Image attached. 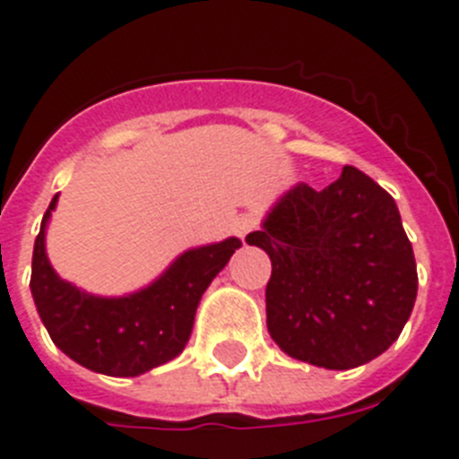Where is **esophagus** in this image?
Segmentation results:
<instances>
[{"label": "esophagus", "mask_w": 459, "mask_h": 459, "mask_svg": "<svg viewBox=\"0 0 459 459\" xmlns=\"http://www.w3.org/2000/svg\"><path fill=\"white\" fill-rule=\"evenodd\" d=\"M256 226H259L256 217H252V214H240V217L233 221V233H236V236L242 240V238L249 236V233H252Z\"/></svg>", "instance_id": "1"}]
</instances>
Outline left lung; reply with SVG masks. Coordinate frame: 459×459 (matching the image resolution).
Masks as SVG:
<instances>
[{
  "mask_svg": "<svg viewBox=\"0 0 459 459\" xmlns=\"http://www.w3.org/2000/svg\"><path fill=\"white\" fill-rule=\"evenodd\" d=\"M247 242L271 256L265 325L294 359L361 367L411 317L418 271L396 203L352 165L322 191L291 188Z\"/></svg>",
  "mask_w": 459,
  "mask_h": 459,
  "instance_id": "8db88e82",
  "label": "left lung"
}]
</instances>
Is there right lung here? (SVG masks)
Here are the masks:
<instances>
[{
    "mask_svg": "<svg viewBox=\"0 0 459 459\" xmlns=\"http://www.w3.org/2000/svg\"><path fill=\"white\" fill-rule=\"evenodd\" d=\"M46 210L32 254L34 303L46 331L67 357L105 376H140L175 359L194 329L195 307L242 242L238 238L188 249L152 287L123 299H98L60 280L46 259Z\"/></svg>",
    "mask_w": 459,
    "mask_h": 459,
    "instance_id": "right-lung-1",
    "label": "right lung"
}]
</instances>
